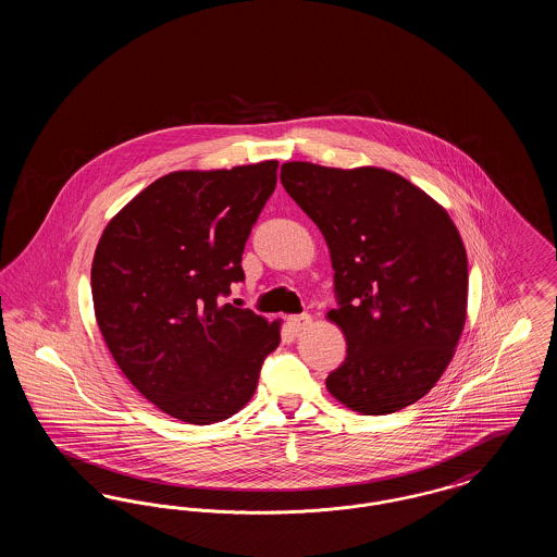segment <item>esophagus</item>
Wrapping results in <instances>:
<instances>
[{
  "mask_svg": "<svg viewBox=\"0 0 557 557\" xmlns=\"http://www.w3.org/2000/svg\"><path fill=\"white\" fill-rule=\"evenodd\" d=\"M311 325V315H307V313H302V315H290L288 318V327H290L292 332H302V330H307Z\"/></svg>",
  "mask_w": 557,
  "mask_h": 557,
  "instance_id": "esophagus-1",
  "label": "esophagus"
}]
</instances>
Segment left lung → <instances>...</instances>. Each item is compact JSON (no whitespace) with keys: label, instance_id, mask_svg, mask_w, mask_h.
Wrapping results in <instances>:
<instances>
[{"label":"left lung","instance_id":"obj_1","mask_svg":"<svg viewBox=\"0 0 557 557\" xmlns=\"http://www.w3.org/2000/svg\"><path fill=\"white\" fill-rule=\"evenodd\" d=\"M292 200L330 248L338 307L327 313L346 359L330 395L363 416H386L430 393L447 370L468 309V257L447 211L377 166L286 162Z\"/></svg>","mask_w":557,"mask_h":557}]
</instances>
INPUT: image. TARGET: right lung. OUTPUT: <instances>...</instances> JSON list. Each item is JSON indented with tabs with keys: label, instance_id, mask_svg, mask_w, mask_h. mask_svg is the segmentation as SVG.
Here are the masks:
<instances>
[{
	"label": "right lung",
	"instance_id": "obj_1",
	"mask_svg": "<svg viewBox=\"0 0 557 557\" xmlns=\"http://www.w3.org/2000/svg\"><path fill=\"white\" fill-rule=\"evenodd\" d=\"M277 184V160L175 171L112 216L91 265L100 332L116 366L187 424L232 418L257 391L280 321L221 305Z\"/></svg>",
	"mask_w": 557,
	"mask_h": 557
}]
</instances>
